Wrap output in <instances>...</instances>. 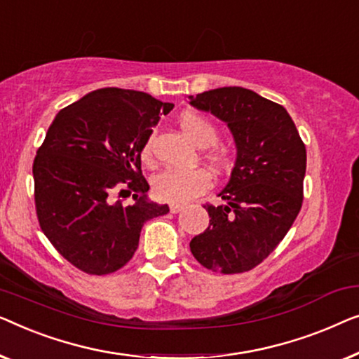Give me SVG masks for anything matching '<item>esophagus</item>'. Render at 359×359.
<instances>
[{
    "mask_svg": "<svg viewBox=\"0 0 359 359\" xmlns=\"http://www.w3.org/2000/svg\"><path fill=\"white\" fill-rule=\"evenodd\" d=\"M184 210V206L182 205H177V203H172L170 205V213H179V211Z\"/></svg>",
    "mask_w": 359,
    "mask_h": 359,
    "instance_id": "1",
    "label": "esophagus"
}]
</instances>
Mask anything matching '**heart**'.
Listing matches in <instances>:
<instances>
[{
	"instance_id": "b5f03b06",
	"label": "heart",
	"mask_w": 359,
	"mask_h": 359,
	"mask_svg": "<svg viewBox=\"0 0 359 359\" xmlns=\"http://www.w3.org/2000/svg\"><path fill=\"white\" fill-rule=\"evenodd\" d=\"M179 123L182 131L200 148H206L218 141V130L215 125L198 114L187 112L182 115ZM149 149L151 141L148 140L143 146V158H148ZM210 159L216 165L223 164V156L218 153H211ZM151 185L156 198L179 205L203 194L210 187V175L201 169H163L154 175Z\"/></svg>"
}]
</instances>
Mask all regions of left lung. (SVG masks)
<instances>
[{
  "mask_svg": "<svg viewBox=\"0 0 359 359\" xmlns=\"http://www.w3.org/2000/svg\"><path fill=\"white\" fill-rule=\"evenodd\" d=\"M189 99L223 120L236 143L234 168L218 194L226 205L205 206L210 226L190 241V250L211 271H249L276 249L299 213L306 146L286 109L254 90L229 86Z\"/></svg>",
  "mask_w": 359,
  "mask_h": 359,
  "instance_id": "left-lung-1",
  "label": "left lung"
}]
</instances>
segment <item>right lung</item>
<instances>
[{"label":"right lung","mask_w":359,"mask_h":359,"mask_svg":"<svg viewBox=\"0 0 359 359\" xmlns=\"http://www.w3.org/2000/svg\"><path fill=\"white\" fill-rule=\"evenodd\" d=\"M174 104L141 90L104 88L60 110L34 161L35 208L55 249L89 275L122 269L148 219L169 213L148 198L141 151ZM135 191L133 205L112 202Z\"/></svg>","instance_id":"obj_1"}]
</instances>
